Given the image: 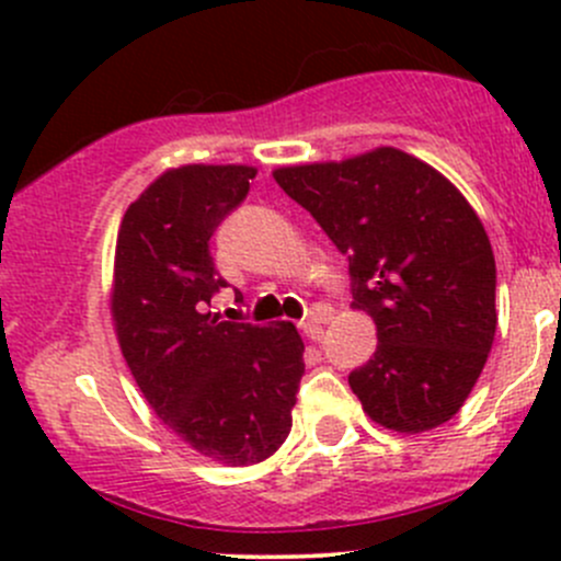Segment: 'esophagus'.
Segmentation results:
<instances>
[{"mask_svg":"<svg viewBox=\"0 0 561 561\" xmlns=\"http://www.w3.org/2000/svg\"><path fill=\"white\" fill-rule=\"evenodd\" d=\"M331 320V312H328L325 307H314L312 312H309L307 317L301 320V331L307 333L309 339H320L322 336V328H325V322Z\"/></svg>","mask_w":561,"mask_h":561,"instance_id":"1","label":"esophagus"}]
</instances>
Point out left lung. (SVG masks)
Instances as JSON below:
<instances>
[{
    "mask_svg": "<svg viewBox=\"0 0 561 561\" xmlns=\"http://www.w3.org/2000/svg\"><path fill=\"white\" fill-rule=\"evenodd\" d=\"M274 179L347 254L353 307L377 325L375 355L347 377L366 415L407 434L450 421L496 331L494 252L467 197L390 146Z\"/></svg>",
    "mask_w": 561,
    "mask_h": 561,
    "instance_id": "1",
    "label": "left lung"
}]
</instances>
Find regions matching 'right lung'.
<instances>
[{
  "mask_svg": "<svg viewBox=\"0 0 561 561\" xmlns=\"http://www.w3.org/2000/svg\"><path fill=\"white\" fill-rule=\"evenodd\" d=\"M254 173L247 165L165 171L129 203L113 263V325L140 393L192 450L228 467L279 450L304 377L293 322L252 325L208 312L228 285L208 241L244 203Z\"/></svg>",
  "mask_w": 561,
  "mask_h": 561,
  "instance_id": "add662e5",
  "label": "right lung"
}]
</instances>
